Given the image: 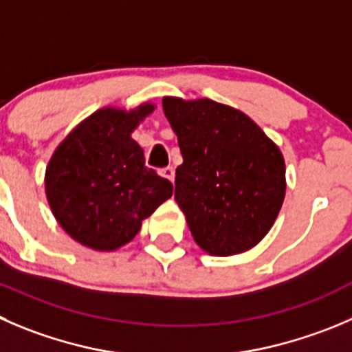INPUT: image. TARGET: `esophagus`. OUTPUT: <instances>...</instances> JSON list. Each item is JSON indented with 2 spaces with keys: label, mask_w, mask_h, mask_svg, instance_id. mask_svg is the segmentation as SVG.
I'll return each mask as SVG.
<instances>
[{
  "label": "esophagus",
  "mask_w": 352,
  "mask_h": 352,
  "mask_svg": "<svg viewBox=\"0 0 352 352\" xmlns=\"http://www.w3.org/2000/svg\"><path fill=\"white\" fill-rule=\"evenodd\" d=\"M160 174H162L166 179H169L170 183L174 182V169H173V167H164V169L160 170Z\"/></svg>",
  "instance_id": "esophagus-1"
}]
</instances>
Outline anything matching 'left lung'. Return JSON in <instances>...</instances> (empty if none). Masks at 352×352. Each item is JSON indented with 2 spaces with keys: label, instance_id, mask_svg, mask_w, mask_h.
Returning <instances> with one entry per match:
<instances>
[{
  "label": "left lung",
  "instance_id": "8db88e82",
  "mask_svg": "<svg viewBox=\"0 0 352 352\" xmlns=\"http://www.w3.org/2000/svg\"><path fill=\"white\" fill-rule=\"evenodd\" d=\"M162 107L183 155L174 199L197 245L210 256L252 249L271 230L285 199L280 148L233 107L173 96Z\"/></svg>",
  "mask_w": 352,
  "mask_h": 352
}]
</instances>
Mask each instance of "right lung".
<instances>
[{
	"label": "right lung",
	"mask_w": 352,
	"mask_h": 352,
	"mask_svg": "<svg viewBox=\"0 0 352 352\" xmlns=\"http://www.w3.org/2000/svg\"><path fill=\"white\" fill-rule=\"evenodd\" d=\"M107 107L82 120L56 146L45 174L50 209L76 242L95 250L126 245L173 195L169 179L145 166L131 133L153 112Z\"/></svg>",
	"instance_id": "right-lung-1"
}]
</instances>
